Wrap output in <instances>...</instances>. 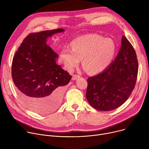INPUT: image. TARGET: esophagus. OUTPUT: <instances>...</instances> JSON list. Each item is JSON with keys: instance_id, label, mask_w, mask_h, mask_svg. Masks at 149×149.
<instances>
[{"instance_id": "34e87169", "label": "esophagus", "mask_w": 149, "mask_h": 149, "mask_svg": "<svg viewBox=\"0 0 149 149\" xmlns=\"http://www.w3.org/2000/svg\"><path fill=\"white\" fill-rule=\"evenodd\" d=\"M80 77V75H77V74H74V75H73V76H72V79L73 80H76L77 79H78V78H79Z\"/></svg>"}]
</instances>
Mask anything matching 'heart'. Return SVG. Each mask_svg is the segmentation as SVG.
<instances>
[{
	"label": "heart",
	"instance_id": "b5f03b06",
	"mask_svg": "<svg viewBox=\"0 0 149 149\" xmlns=\"http://www.w3.org/2000/svg\"><path fill=\"white\" fill-rule=\"evenodd\" d=\"M69 48H63L59 57L65 67L72 71L82 59V65L90 74L102 71L111 62L116 52L114 42L96 34L76 38Z\"/></svg>",
	"mask_w": 149,
	"mask_h": 149
}]
</instances>
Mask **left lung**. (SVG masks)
Instances as JSON below:
<instances>
[{
	"label": "left lung",
	"instance_id": "1",
	"mask_svg": "<svg viewBox=\"0 0 149 149\" xmlns=\"http://www.w3.org/2000/svg\"><path fill=\"white\" fill-rule=\"evenodd\" d=\"M136 51L124 36L117 56L102 72L89 77L86 97L90 104L100 111L114 110L130 97L138 74Z\"/></svg>",
	"mask_w": 149,
	"mask_h": 149
}]
</instances>
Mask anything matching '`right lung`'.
<instances>
[{
    "mask_svg": "<svg viewBox=\"0 0 149 149\" xmlns=\"http://www.w3.org/2000/svg\"><path fill=\"white\" fill-rule=\"evenodd\" d=\"M63 31L59 28L29 34L13 58L12 77L17 93L33 111L47 113L56 109L72 78L57 65L58 54L47 45L49 36Z\"/></svg>",
    "mask_w": 149,
    "mask_h": 149,
    "instance_id": "1",
    "label": "right lung"
}]
</instances>
